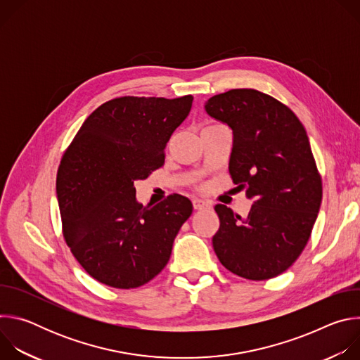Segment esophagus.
I'll return each instance as SVG.
<instances>
[{
  "mask_svg": "<svg viewBox=\"0 0 360 360\" xmlns=\"http://www.w3.org/2000/svg\"><path fill=\"white\" fill-rule=\"evenodd\" d=\"M192 203H193V208L196 211H203V210L211 208V203H208L207 200H203V199H193Z\"/></svg>",
  "mask_w": 360,
  "mask_h": 360,
  "instance_id": "34e87169",
  "label": "esophagus"
}]
</instances>
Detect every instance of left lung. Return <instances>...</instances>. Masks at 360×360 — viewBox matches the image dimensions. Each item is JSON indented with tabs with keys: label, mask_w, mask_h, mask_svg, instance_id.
Here are the masks:
<instances>
[{
	"label": "left lung",
	"mask_w": 360,
	"mask_h": 360,
	"mask_svg": "<svg viewBox=\"0 0 360 360\" xmlns=\"http://www.w3.org/2000/svg\"><path fill=\"white\" fill-rule=\"evenodd\" d=\"M205 110L232 129L229 174L253 199L246 219L217 205L214 250L240 278H275L299 258L321 208L322 179L309 138L286 105L256 89L218 94Z\"/></svg>",
	"instance_id": "obj_1"
}]
</instances>
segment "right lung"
I'll return each instance as SVG.
<instances>
[{
	"label": "right lung",
	"mask_w": 360,
	"mask_h": 360,
	"mask_svg": "<svg viewBox=\"0 0 360 360\" xmlns=\"http://www.w3.org/2000/svg\"><path fill=\"white\" fill-rule=\"evenodd\" d=\"M192 101V95L114 98L85 120L63 155L57 172L63 235L95 281L132 289L168 264L192 203L174 193L143 207L134 182L164 165L165 146Z\"/></svg>",
	"instance_id": "add662e5"
}]
</instances>
